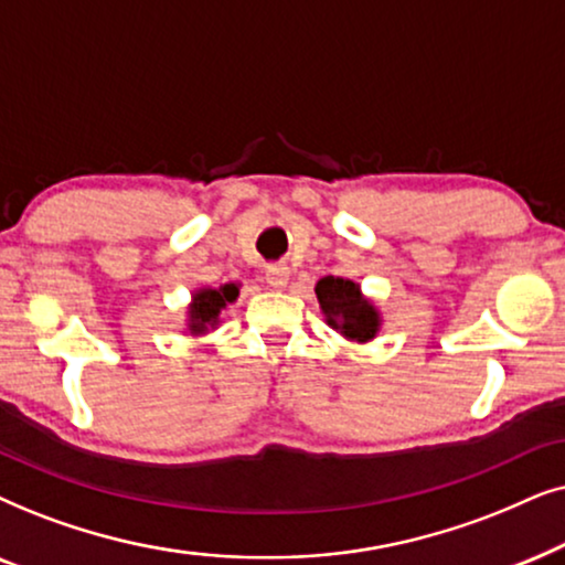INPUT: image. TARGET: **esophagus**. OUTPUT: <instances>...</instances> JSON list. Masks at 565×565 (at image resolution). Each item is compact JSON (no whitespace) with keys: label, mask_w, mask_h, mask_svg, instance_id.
Segmentation results:
<instances>
[{"label":"esophagus","mask_w":565,"mask_h":565,"mask_svg":"<svg viewBox=\"0 0 565 565\" xmlns=\"http://www.w3.org/2000/svg\"><path fill=\"white\" fill-rule=\"evenodd\" d=\"M266 281L274 289H284L289 284V268L284 263H274V266L266 268Z\"/></svg>","instance_id":"34e87169"}]
</instances>
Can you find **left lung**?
I'll use <instances>...</instances> for the list:
<instances>
[{"label":"left lung","instance_id":"left-lung-1","mask_svg":"<svg viewBox=\"0 0 565 565\" xmlns=\"http://www.w3.org/2000/svg\"><path fill=\"white\" fill-rule=\"evenodd\" d=\"M315 295L326 312L328 326L341 330V335L359 343H366L377 335L380 315L370 299L361 297L359 284L341 276H326L315 287Z\"/></svg>","mask_w":565,"mask_h":565}]
</instances>
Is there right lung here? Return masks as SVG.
Listing matches in <instances>:
<instances>
[{
  "instance_id": "1",
  "label": "right lung",
  "mask_w": 565,
  "mask_h": 565,
  "mask_svg": "<svg viewBox=\"0 0 565 565\" xmlns=\"http://www.w3.org/2000/svg\"><path fill=\"white\" fill-rule=\"evenodd\" d=\"M237 284H224L220 289H201L193 295L191 305V333H206L209 328H214L220 322V312L227 307V302H235L237 299Z\"/></svg>"
}]
</instances>
